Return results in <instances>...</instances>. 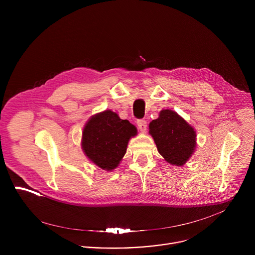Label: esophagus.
Returning a JSON list of instances; mask_svg holds the SVG:
<instances>
[{"instance_id": "1", "label": "esophagus", "mask_w": 255, "mask_h": 255, "mask_svg": "<svg viewBox=\"0 0 255 255\" xmlns=\"http://www.w3.org/2000/svg\"><path fill=\"white\" fill-rule=\"evenodd\" d=\"M137 125H138V128L140 129V131H142V132H145V130H146V128H147V122L143 119L137 120Z\"/></svg>"}]
</instances>
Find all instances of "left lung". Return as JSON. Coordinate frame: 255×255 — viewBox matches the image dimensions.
I'll return each instance as SVG.
<instances>
[{
	"instance_id": "left-lung-1",
	"label": "left lung",
	"mask_w": 255,
	"mask_h": 255,
	"mask_svg": "<svg viewBox=\"0 0 255 255\" xmlns=\"http://www.w3.org/2000/svg\"><path fill=\"white\" fill-rule=\"evenodd\" d=\"M149 134L160 155L172 165H184L196 149L195 129L168 109L160 111L159 117L150 122Z\"/></svg>"
}]
</instances>
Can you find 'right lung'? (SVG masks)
Segmentation results:
<instances>
[{"instance_id": "right-lung-1", "label": "right lung", "mask_w": 255, "mask_h": 255, "mask_svg": "<svg viewBox=\"0 0 255 255\" xmlns=\"http://www.w3.org/2000/svg\"><path fill=\"white\" fill-rule=\"evenodd\" d=\"M137 129L115 112L106 110L90 118L84 127L82 148L88 158L100 168L115 169L126 153L131 137Z\"/></svg>"}]
</instances>
